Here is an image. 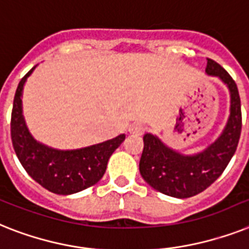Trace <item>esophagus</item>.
Returning <instances> with one entry per match:
<instances>
[{"mask_svg": "<svg viewBox=\"0 0 249 249\" xmlns=\"http://www.w3.org/2000/svg\"><path fill=\"white\" fill-rule=\"evenodd\" d=\"M129 133L133 135H142L144 133V126L139 123H134L129 126Z\"/></svg>", "mask_w": 249, "mask_h": 249, "instance_id": "1", "label": "esophagus"}]
</instances>
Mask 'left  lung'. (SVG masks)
<instances>
[{
	"instance_id": "left-lung-1",
	"label": "left lung",
	"mask_w": 249,
	"mask_h": 249,
	"mask_svg": "<svg viewBox=\"0 0 249 249\" xmlns=\"http://www.w3.org/2000/svg\"><path fill=\"white\" fill-rule=\"evenodd\" d=\"M206 74L217 76L230 93V114L216 141L193 155L178 152L151 133L143 137L139 171L147 184L175 198L193 197L210 187L223 174L235 153L242 130L239 92L225 69L207 58Z\"/></svg>"
}]
</instances>
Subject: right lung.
Segmentation results:
<instances>
[{"label":"right lung","mask_w":249,"mask_h":249,"mask_svg":"<svg viewBox=\"0 0 249 249\" xmlns=\"http://www.w3.org/2000/svg\"><path fill=\"white\" fill-rule=\"evenodd\" d=\"M34 66L21 80L14 98L11 139L15 153L34 180L56 195H74L100 181L114 151L124 142L120 134L102 143L76 149H57L38 142L30 134L23 115V89Z\"/></svg>","instance_id":"add662e5"}]
</instances>
